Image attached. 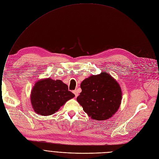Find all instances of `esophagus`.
Instances as JSON below:
<instances>
[{
  "label": "esophagus",
  "mask_w": 159,
  "mask_h": 159,
  "mask_svg": "<svg viewBox=\"0 0 159 159\" xmlns=\"http://www.w3.org/2000/svg\"><path fill=\"white\" fill-rule=\"evenodd\" d=\"M73 93H75V96L76 97H78V92L76 90H74V91H73Z\"/></svg>",
  "instance_id": "1"
}]
</instances>
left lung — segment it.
Returning <instances> with one entry per match:
<instances>
[{"label":"left lung","instance_id":"obj_1","mask_svg":"<svg viewBox=\"0 0 159 159\" xmlns=\"http://www.w3.org/2000/svg\"><path fill=\"white\" fill-rule=\"evenodd\" d=\"M81 89L77 101L92 119L105 120L117 111L121 100V89L105 71L85 79L81 83Z\"/></svg>","mask_w":159,"mask_h":159}]
</instances>
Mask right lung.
I'll return each instance as SVG.
<instances>
[{
  "label": "right lung",
  "mask_w": 159,
  "mask_h": 159,
  "mask_svg": "<svg viewBox=\"0 0 159 159\" xmlns=\"http://www.w3.org/2000/svg\"><path fill=\"white\" fill-rule=\"evenodd\" d=\"M75 96L62 81L48 78L35 84L31 92V103L36 113L48 116L58 111L66 101Z\"/></svg>",
  "instance_id": "right-lung-1"
}]
</instances>
